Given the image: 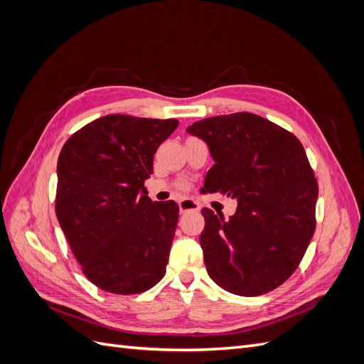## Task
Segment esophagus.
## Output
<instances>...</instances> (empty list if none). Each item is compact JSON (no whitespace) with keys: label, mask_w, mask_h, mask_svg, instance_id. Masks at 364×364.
I'll list each match as a JSON object with an SVG mask.
<instances>
[{"label":"esophagus","mask_w":364,"mask_h":364,"mask_svg":"<svg viewBox=\"0 0 364 364\" xmlns=\"http://www.w3.org/2000/svg\"><path fill=\"white\" fill-rule=\"evenodd\" d=\"M179 211H181V214L197 213V211H200V205L193 199H182V200H179Z\"/></svg>","instance_id":"34e87169"}]
</instances>
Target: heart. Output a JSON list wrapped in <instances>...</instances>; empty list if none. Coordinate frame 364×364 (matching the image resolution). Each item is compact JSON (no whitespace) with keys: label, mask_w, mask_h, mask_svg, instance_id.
<instances>
[{"label":"heart","mask_w":364,"mask_h":364,"mask_svg":"<svg viewBox=\"0 0 364 364\" xmlns=\"http://www.w3.org/2000/svg\"><path fill=\"white\" fill-rule=\"evenodd\" d=\"M181 188L185 190V188H186V183H181Z\"/></svg>","instance_id":"heart-1"}]
</instances>
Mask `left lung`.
Listing matches in <instances>:
<instances>
[{
    "label": "left lung",
    "mask_w": 364,
    "mask_h": 364,
    "mask_svg": "<svg viewBox=\"0 0 364 364\" xmlns=\"http://www.w3.org/2000/svg\"><path fill=\"white\" fill-rule=\"evenodd\" d=\"M186 132L203 139L214 159L202 193L238 202L229 218L202 209L208 274L238 296L279 287L299 266L316 229L318 186L301 141L249 112L200 119Z\"/></svg>",
    "instance_id": "obj_1"
}]
</instances>
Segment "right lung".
<instances>
[{"instance_id":"right-lung-1","label":"right lung","mask_w":364,"mask_h":364,"mask_svg":"<svg viewBox=\"0 0 364 364\" xmlns=\"http://www.w3.org/2000/svg\"><path fill=\"white\" fill-rule=\"evenodd\" d=\"M178 124L174 118L106 115L77 130L60 150L56 215L98 289L136 294L164 278L179 206L151 202L144 181Z\"/></svg>"}]
</instances>
